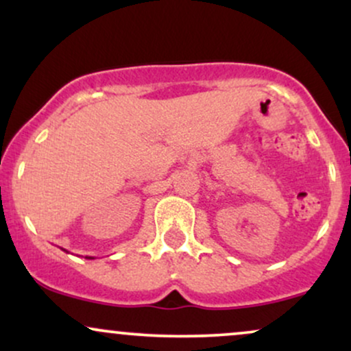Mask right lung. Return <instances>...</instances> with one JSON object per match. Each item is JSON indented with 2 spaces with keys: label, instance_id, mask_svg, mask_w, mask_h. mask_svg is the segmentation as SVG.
I'll list each match as a JSON object with an SVG mask.
<instances>
[{
  "label": "right lung",
  "instance_id": "right-lung-1",
  "mask_svg": "<svg viewBox=\"0 0 351 351\" xmlns=\"http://www.w3.org/2000/svg\"><path fill=\"white\" fill-rule=\"evenodd\" d=\"M64 252H69V251H66V249H62ZM86 259H95V257H92V256H86Z\"/></svg>",
  "mask_w": 351,
  "mask_h": 351
}]
</instances>
